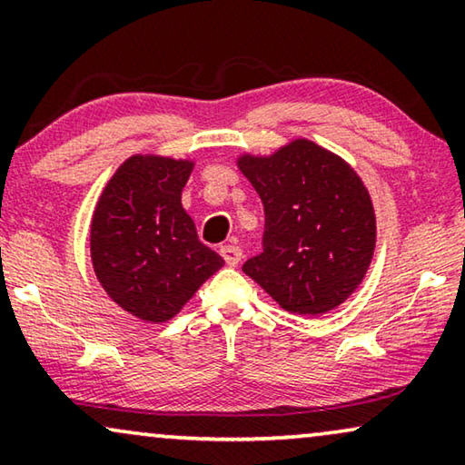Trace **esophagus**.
Listing matches in <instances>:
<instances>
[{
  "label": "esophagus",
  "mask_w": 465,
  "mask_h": 465,
  "mask_svg": "<svg viewBox=\"0 0 465 465\" xmlns=\"http://www.w3.org/2000/svg\"><path fill=\"white\" fill-rule=\"evenodd\" d=\"M221 257L225 259V263L227 265H238L240 263V259H242V251L238 246H233V244H225V246H221Z\"/></svg>",
  "instance_id": "1"
}]
</instances>
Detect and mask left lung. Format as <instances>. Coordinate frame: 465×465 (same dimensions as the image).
Here are the masks:
<instances>
[{"label":"left lung","mask_w":465,"mask_h":465,"mask_svg":"<svg viewBox=\"0 0 465 465\" xmlns=\"http://www.w3.org/2000/svg\"><path fill=\"white\" fill-rule=\"evenodd\" d=\"M238 166L265 211L263 252L242 272L286 312L320 316L362 282L375 251V211L354 168L316 143L292 141Z\"/></svg>","instance_id":"left-lung-1"}]
</instances>
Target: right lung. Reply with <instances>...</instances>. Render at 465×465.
Returning a JSON list of instances; mask_svg holds the SVG:
<instances>
[{"label":"right lung","mask_w":465,"mask_h":465,"mask_svg":"<svg viewBox=\"0 0 465 465\" xmlns=\"http://www.w3.org/2000/svg\"><path fill=\"white\" fill-rule=\"evenodd\" d=\"M193 162L133 155L103 189L90 254L104 292L145 322H166L225 261L181 204Z\"/></svg>","instance_id":"obj_1"}]
</instances>
